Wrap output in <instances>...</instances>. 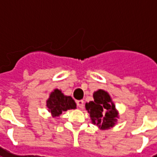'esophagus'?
<instances>
[{
    "mask_svg": "<svg viewBox=\"0 0 157 157\" xmlns=\"http://www.w3.org/2000/svg\"><path fill=\"white\" fill-rule=\"evenodd\" d=\"M76 104H77V106L80 109H83V107H84V101L83 100H78V101H76Z\"/></svg>",
    "mask_w": 157,
    "mask_h": 157,
    "instance_id": "1",
    "label": "esophagus"
}]
</instances>
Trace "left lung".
Segmentation results:
<instances>
[{
	"label": "left lung",
	"mask_w": 157,
	"mask_h": 157,
	"mask_svg": "<svg viewBox=\"0 0 157 157\" xmlns=\"http://www.w3.org/2000/svg\"><path fill=\"white\" fill-rule=\"evenodd\" d=\"M93 101L86 103V109L90 114L92 124L100 129L113 127L118 118V113L109 93L99 89L93 93Z\"/></svg>",
	"instance_id": "obj_1"
}]
</instances>
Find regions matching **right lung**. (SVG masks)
Instances as JSON below:
<instances>
[{
    "instance_id": "right-lung-1",
    "label": "right lung",
    "mask_w": 157,
    "mask_h": 157,
    "mask_svg": "<svg viewBox=\"0 0 157 157\" xmlns=\"http://www.w3.org/2000/svg\"><path fill=\"white\" fill-rule=\"evenodd\" d=\"M48 112L53 117H59L69 109H76V104L71 96H65L59 89H55L46 102Z\"/></svg>"
}]
</instances>
